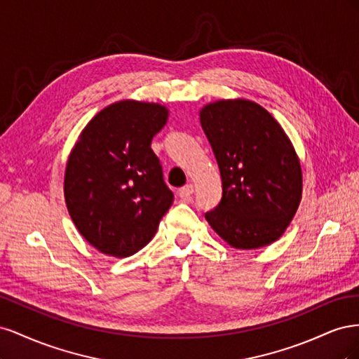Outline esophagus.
<instances>
[{
    "instance_id": "esophagus-1",
    "label": "esophagus",
    "mask_w": 359,
    "mask_h": 359,
    "mask_svg": "<svg viewBox=\"0 0 359 359\" xmlns=\"http://www.w3.org/2000/svg\"><path fill=\"white\" fill-rule=\"evenodd\" d=\"M193 191H194V187L191 186V184H187V186H184L178 190V194H180L181 199H189L193 194Z\"/></svg>"
}]
</instances>
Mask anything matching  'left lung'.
Segmentation results:
<instances>
[{"label":"left lung","mask_w":359,"mask_h":359,"mask_svg":"<svg viewBox=\"0 0 359 359\" xmlns=\"http://www.w3.org/2000/svg\"><path fill=\"white\" fill-rule=\"evenodd\" d=\"M222 175V199L205 219L235 248L277 241L301 202L302 173L289 137L262 106L220 100L201 111Z\"/></svg>","instance_id":"left-lung-1"}]
</instances>
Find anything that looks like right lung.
<instances>
[{"instance_id":"1","label":"right lung","mask_w":359,"mask_h":359,"mask_svg":"<svg viewBox=\"0 0 359 359\" xmlns=\"http://www.w3.org/2000/svg\"><path fill=\"white\" fill-rule=\"evenodd\" d=\"M168 109L135 100L104 107L83 128L64 177L73 223L99 252L127 257L144 248L173 203L151 140Z\"/></svg>"}]
</instances>
